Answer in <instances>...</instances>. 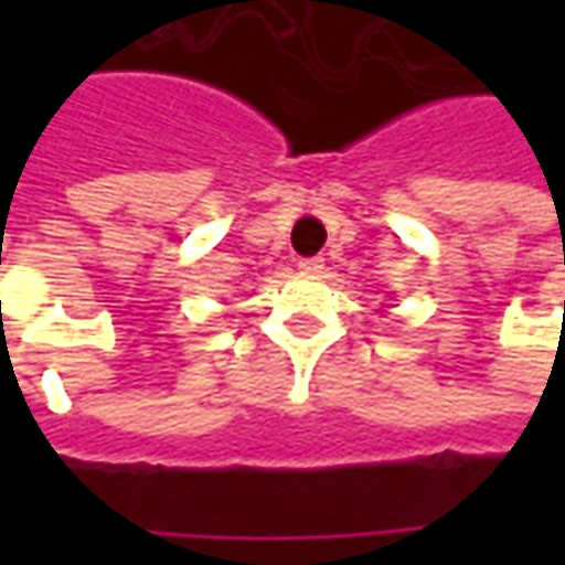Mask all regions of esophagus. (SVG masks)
Instances as JSON below:
<instances>
[{
	"label": "esophagus",
	"mask_w": 565,
	"mask_h": 565,
	"mask_svg": "<svg viewBox=\"0 0 565 565\" xmlns=\"http://www.w3.org/2000/svg\"><path fill=\"white\" fill-rule=\"evenodd\" d=\"M298 270L308 273V276L323 273V257H301V260H298Z\"/></svg>",
	"instance_id": "34e87169"
}]
</instances>
